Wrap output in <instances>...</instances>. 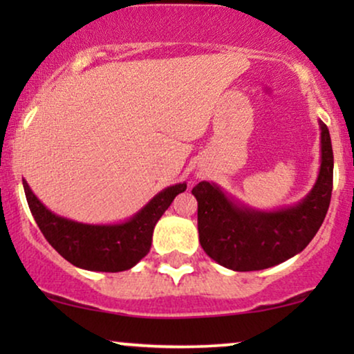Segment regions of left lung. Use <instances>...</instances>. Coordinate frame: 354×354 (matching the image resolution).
<instances>
[{
  "mask_svg": "<svg viewBox=\"0 0 354 354\" xmlns=\"http://www.w3.org/2000/svg\"><path fill=\"white\" fill-rule=\"evenodd\" d=\"M321 129V166L311 192L292 206L258 209L236 200L214 182L192 193L198 201L203 250L217 264L246 272L272 268L306 248L326 219L333 185V151L327 125Z\"/></svg>",
  "mask_w": 354,
  "mask_h": 354,
  "instance_id": "obj_1",
  "label": "left lung"
}]
</instances>
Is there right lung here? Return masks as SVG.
Returning a JSON list of instances; mask_svg holds the SVG:
<instances>
[{
  "label": "right lung",
  "instance_id": "add662e5",
  "mask_svg": "<svg viewBox=\"0 0 354 354\" xmlns=\"http://www.w3.org/2000/svg\"><path fill=\"white\" fill-rule=\"evenodd\" d=\"M28 207L53 248L75 268L95 272H122L148 254L153 230L161 216L187 183H176L156 193L132 217L115 224H85L57 216L48 209L22 180Z\"/></svg>",
  "mask_w": 354,
  "mask_h": 354
}]
</instances>
